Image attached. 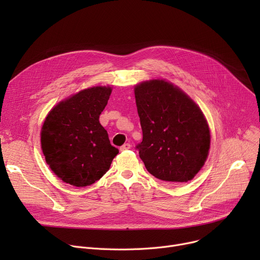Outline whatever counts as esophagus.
Here are the masks:
<instances>
[{
    "label": "esophagus",
    "mask_w": 260,
    "mask_h": 260,
    "mask_svg": "<svg viewBox=\"0 0 260 260\" xmlns=\"http://www.w3.org/2000/svg\"><path fill=\"white\" fill-rule=\"evenodd\" d=\"M131 148V144L129 143H124L121 147H120V151H127V149Z\"/></svg>",
    "instance_id": "34e87169"
}]
</instances>
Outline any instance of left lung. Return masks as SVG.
<instances>
[{
	"mask_svg": "<svg viewBox=\"0 0 260 260\" xmlns=\"http://www.w3.org/2000/svg\"><path fill=\"white\" fill-rule=\"evenodd\" d=\"M135 98L143 134L136 148L146 170L169 183L192 180L211 143L201 109L179 87L159 79L136 85Z\"/></svg>",
	"mask_w": 260,
	"mask_h": 260,
	"instance_id": "8db88e82",
	"label": "left lung"
}]
</instances>
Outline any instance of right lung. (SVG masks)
Masks as SVG:
<instances>
[{
  "mask_svg": "<svg viewBox=\"0 0 260 260\" xmlns=\"http://www.w3.org/2000/svg\"><path fill=\"white\" fill-rule=\"evenodd\" d=\"M111 93L109 86L81 90L58 103L44 121L41 146L45 160L68 184L83 187L94 183L119 153L99 122Z\"/></svg>",
  "mask_w": 260,
  "mask_h": 260,
  "instance_id": "obj_1",
  "label": "right lung"
}]
</instances>
